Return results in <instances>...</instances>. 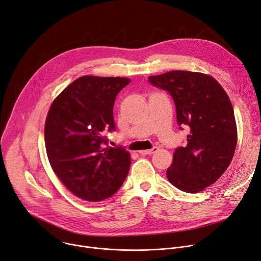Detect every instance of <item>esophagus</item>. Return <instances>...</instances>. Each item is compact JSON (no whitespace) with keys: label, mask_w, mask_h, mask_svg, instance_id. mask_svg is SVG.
I'll use <instances>...</instances> for the list:
<instances>
[{"label":"esophagus","mask_w":261,"mask_h":261,"mask_svg":"<svg viewBox=\"0 0 261 261\" xmlns=\"http://www.w3.org/2000/svg\"><path fill=\"white\" fill-rule=\"evenodd\" d=\"M158 150V147H152L151 149H146V150H141L140 153L141 154H152L153 152H155Z\"/></svg>","instance_id":"34e87169"}]
</instances>
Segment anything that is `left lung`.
<instances>
[{"label":"left lung","mask_w":261,"mask_h":261,"mask_svg":"<svg viewBox=\"0 0 261 261\" xmlns=\"http://www.w3.org/2000/svg\"><path fill=\"white\" fill-rule=\"evenodd\" d=\"M148 82L171 95L179 128L190 129L186 146L173 152L168 181L188 193L202 191L223 175L234 155L237 128L230 99L217 80L198 72L170 71Z\"/></svg>","instance_id":"1"}]
</instances>
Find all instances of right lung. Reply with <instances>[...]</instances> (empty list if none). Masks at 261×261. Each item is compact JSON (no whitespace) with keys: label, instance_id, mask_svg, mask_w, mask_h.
<instances>
[{"label":"right lung","instance_id":"1","mask_svg":"<svg viewBox=\"0 0 261 261\" xmlns=\"http://www.w3.org/2000/svg\"><path fill=\"white\" fill-rule=\"evenodd\" d=\"M130 83L123 77L83 76L59 94L47 115L45 145L49 162L77 197L100 202L122 186L130 154L109 147L103 134L115 130L116 96Z\"/></svg>","mask_w":261,"mask_h":261}]
</instances>
